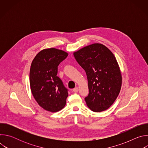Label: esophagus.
<instances>
[{
    "mask_svg": "<svg viewBox=\"0 0 148 148\" xmlns=\"http://www.w3.org/2000/svg\"><path fill=\"white\" fill-rule=\"evenodd\" d=\"M78 87H75V88H74V89H73V91L74 92H77L78 91Z\"/></svg>",
    "mask_w": 148,
    "mask_h": 148,
    "instance_id": "obj_1",
    "label": "esophagus"
}]
</instances>
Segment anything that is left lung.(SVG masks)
<instances>
[{"mask_svg":"<svg viewBox=\"0 0 148 148\" xmlns=\"http://www.w3.org/2000/svg\"><path fill=\"white\" fill-rule=\"evenodd\" d=\"M73 54L87 74L89 94L85 101L88 107L96 112L107 110L116 100L122 86L121 72L114 54L105 46L94 43Z\"/></svg>","mask_w":148,"mask_h":148,"instance_id":"8db88e82","label":"left lung"}]
</instances>
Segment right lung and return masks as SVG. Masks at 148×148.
Listing matches in <instances>:
<instances>
[{
  "label": "right lung",
  "instance_id": "obj_1",
  "mask_svg": "<svg viewBox=\"0 0 148 148\" xmlns=\"http://www.w3.org/2000/svg\"><path fill=\"white\" fill-rule=\"evenodd\" d=\"M68 56L64 51L45 49L34 58L30 70L32 93L44 110L56 112L65 107L68 90L57 76L58 66Z\"/></svg>",
  "mask_w": 148,
  "mask_h": 148
}]
</instances>
